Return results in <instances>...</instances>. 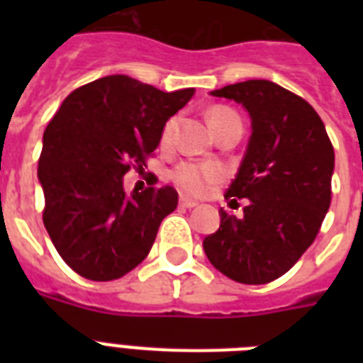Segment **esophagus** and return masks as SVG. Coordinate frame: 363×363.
<instances>
[{
    "mask_svg": "<svg viewBox=\"0 0 363 363\" xmlns=\"http://www.w3.org/2000/svg\"><path fill=\"white\" fill-rule=\"evenodd\" d=\"M179 205H181V207H186V209H192V207H196V205H198V201L192 198H186V196H181V199H179Z\"/></svg>",
    "mask_w": 363,
    "mask_h": 363,
    "instance_id": "1",
    "label": "esophagus"
}]
</instances>
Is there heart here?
I'll list each match as a JSON object with an SVG mask.
<instances>
[{"label": "heart", "mask_w": 363, "mask_h": 363, "mask_svg": "<svg viewBox=\"0 0 363 363\" xmlns=\"http://www.w3.org/2000/svg\"><path fill=\"white\" fill-rule=\"evenodd\" d=\"M207 118H209V124L215 133L228 124H241V118H239L238 113L228 109V107H222V105H216V107L209 109ZM175 125L177 118L165 121L164 128H162V141H169ZM222 177H224V169L218 164H213V162H205V164L182 162L171 171V181L186 194H203L207 188L222 181Z\"/></svg>", "instance_id": "1"}]
</instances>
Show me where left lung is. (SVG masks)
<instances>
[{
	"mask_svg": "<svg viewBox=\"0 0 363 363\" xmlns=\"http://www.w3.org/2000/svg\"><path fill=\"white\" fill-rule=\"evenodd\" d=\"M241 104L252 135L226 199L247 198L241 218L220 209V228L203 239L216 269L242 284L282 277L318 235L332 203L333 147L324 122L303 98L271 81L211 92Z\"/></svg>",
	"mask_w": 363,
	"mask_h": 363,
	"instance_id": "1",
	"label": "left lung"
}]
</instances>
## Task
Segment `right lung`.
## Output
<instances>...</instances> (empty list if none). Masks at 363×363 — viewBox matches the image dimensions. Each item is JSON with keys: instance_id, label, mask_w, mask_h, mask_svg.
I'll return each instance as SVG.
<instances>
[{"instance_id": "obj_1", "label": "right lung", "mask_w": 363, "mask_h": 363, "mask_svg": "<svg viewBox=\"0 0 363 363\" xmlns=\"http://www.w3.org/2000/svg\"><path fill=\"white\" fill-rule=\"evenodd\" d=\"M194 92H162L128 75H109L73 90L48 122L37 167L43 222L75 273L113 281L147 258L179 196L171 186L128 196L122 177L147 167L165 121Z\"/></svg>"}]
</instances>
